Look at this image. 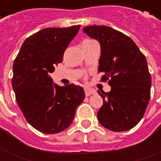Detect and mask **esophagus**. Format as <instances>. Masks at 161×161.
I'll list each match as a JSON object with an SVG mask.
<instances>
[{"mask_svg": "<svg viewBox=\"0 0 161 161\" xmlns=\"http://www.w3.org/2000/svg\"><path fill=\"white\" fill-rule=\"evenodd\" d=\"M96 93V91L94 90H92V89H85V95H86V97H89V96H91V95H93Z\"/></svg>", "mask_w": 161, "mask_h": 161, "instance_id": "1", "label": "esophagus"}]
</instances>
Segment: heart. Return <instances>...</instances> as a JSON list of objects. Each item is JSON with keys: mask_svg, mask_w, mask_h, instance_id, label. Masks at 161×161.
I'll return each instance as SVG.
<instances>
[{"mask_svg": "<svg viewBox=\"0 0 161 161\" xmlns=\"http://www.w3.org/2000/svg\"><path fill=\"white\" fill-rule=\"evenodd\" d=\"M84 41H94V40H84Z\"/></svg>", "mask_w": 161, "mask_h": 161, "instance_id": "heart-1", "label": "heart"}]
</instances>
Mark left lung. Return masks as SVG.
<instances>
[{
    "label": "left lung",
    "mask_w": 161,
    "mask_h": 161,
    "mask_svg": "<svg viewBox=\"0 0 161 161\" xmlns=\"http://www.w3.org/2000/svg\"><path fill=\"white\" fill-rule=\"evenodd\" d=\"M83 31L100 44L98 70L111 87L109 92L97 91L103 100L98 121L111 131L129 130L142 120L150 99L152 80L145 56L129 37L109 26H89Z\"/></svg>",
    "instance_id": "1"
}]
</instances>
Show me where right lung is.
<instances>
[{"instance_id": "add662e5", "label": "right lung", "mask_w": 161, "mask_h": 161, "mask_svg": "<svg viewBox=\"0 0 161 161\" xmlns=\"http://www.w3.org/2000/svg\"><path fill=\"white\" fill-rule=\"evenodd\" d=\"M79 28L40 30L24 41L14 62L12 86L16 102L27 122L44 134L66 129L85 97L81 86H59L50 76L62 62L64 51Z\"/></svg>"}]
</instances>
